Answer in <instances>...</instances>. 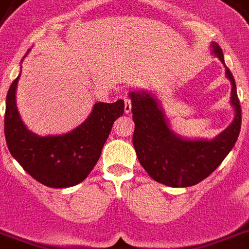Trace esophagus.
<instances>
[{
  "label": "esophagus",
  "instance_id": "obj_1",
  "mask_svg": "<svg viewBox=\"0 0 249 249\" xmlns=\"http://www.w3.org/2000/svg\"><path fill=\"white\" fill-rule=\"evenodd\" d=\"M124 102H125V106H124L125 114H129V112L131 111V101H130V99L125 96V97H124Z\"/></svg>",
  "mask_w": 249,
  "mask_h": 249
}]
</instances>
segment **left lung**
Returning <instances> with one entry per match:
<instances>
[{
  "label": "left lung",
  "instance_id": "1",
  "mask_svg": "<svg viewBox=\"0 0 249 249\" xmlns=\"http://www.w3.org/2000/svg\"><path fill=\"white\" fill-rule=\"evenodd\" d=\"M212 54L225 67L231 81V105L234 119L225 130L213 139H186L171 129L168 119L156 96L148 91H131V112L135 123L133 145L143 168L154 181L171 187H189L210 176L224 160L238 139L242 112L234 77L225 66L224 55L216 43Z\"/></svg>",
  "mask_w": 249,
  "mask_h": 249
}]
</instances>
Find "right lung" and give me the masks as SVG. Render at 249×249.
I'll return each mask as SVG.
<instances>
[{
    "instance_id": "obj_1",
    "label": "right lung",
    "mask_w": 249,
    "mask_h": 249,
    "mask_svg": "<svg viewBox=\"0 0 249 249\" xmlns=\"http://www.w3.org/2000/svg\"><path fill=\"white\" fill-rule=\"evenodd\" d=\"M20 74L6 97L5 137L10 153L33 178L48 187L78 185L97 163L114 121L124 114V101L97 102L76 129L66 134L40 137L26 128L18 114L16 89Z\"/></svg>"
}]
</instances>
